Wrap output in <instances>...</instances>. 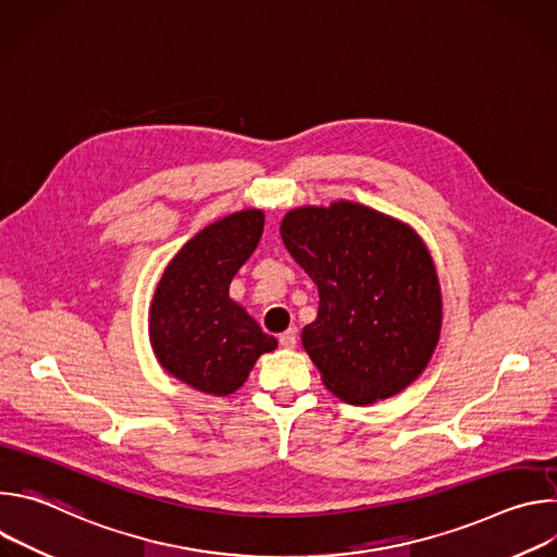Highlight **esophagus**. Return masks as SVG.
<instances>
[{
  "mask_svg": "<svg viewBox=\"0 0 557 557\" xmlns=\"http://www.w3.org/2000/svg\"><path fill=\"white\" fill-rule=\"evenodd\" d=\"M295 344H297V331L295 329H288L280 335V346L282 348H295Z\"/></svg>",
  "mask_w": 557,
  "mask_h": 557,
  "instance_id": "1",
  "label": "esophagus"
}]
</instances>
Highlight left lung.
I'll use <instances>...</instances> for the list:
<instances>
[{"instance_id":"1","label":"left lung","mask_w":557,"mask_h":557,"mask_svg":"<svg viewBox=\"0 0 557 557\" xmlns=\"http://www.w3.org/2000/svg\"><path fill=\"white\" fill-rule=\"evenodd\" d=\"M280 235L320 293L301 346L324 385L346 404L368 406L414 383L443 326L441 284L423 237L350 200L295 207Z\"/></svg>"}]
</instances>
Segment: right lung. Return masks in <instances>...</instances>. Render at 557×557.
Listing matches in <instances>:
<instances>
[{
	"label": "right lung",
	"instance_id": "1",
	"mask_svg": "<svg viewBox=\"0 0 557 557\" xmlns=\"http://www.w3.org/2000/svg\"><path fill=\"white\" fill-rule=\"evenodd\" d=\"M264 228L262 209L228 213L172 258L149 306L151 350L174 379L198 392L240 389L260 355L277 348L258 322L228 297L233 275L251 258Z\"/></svg>",
	"mask_w": 557,
	"mask_h": 557
}]
</instances>
